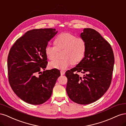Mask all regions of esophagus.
<instances>
[{
  "label": "esophagus",
  "mask_w": 126,
  "mask_h": 126,
  "mask_svg": "<svg viewBox=\"0 0 126 126\" xmlns=\"http://www.w3.org/2000/svg\"><path fill=\"white\" fill-rule=\"evenodd\" d=\"M60 73H61V75H64V74H65V71H63V70H61Z\"/></svg>",
  "instance_id": "esophagus-1"
}]
</instances>
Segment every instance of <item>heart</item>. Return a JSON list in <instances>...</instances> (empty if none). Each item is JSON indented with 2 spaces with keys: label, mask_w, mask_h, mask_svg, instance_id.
I'll return each instance as SVG.
<instances>
[{
  "label": "heart",
  "mask_w": 126,
  "mask_h": 126,
  "mask_svg": "<svg viewBox=\"0 0 126 126\" xmlns=\"http://www.w3.org/2000/svg\"><path fill=\"white\" fill-rule=\"evenodd\" d=\"M55 47L47 45L45 53L47 58L50 60H54L56 58L57 50L62 52L60 60H55L50 63L51 68L65 70L71 64H77L84 58L87 45L85 40L81 38H76L74 35L68 32L61 33L54 40Z\"/></svg>",
  "instance_id": "heart-1"
}]
</instances>
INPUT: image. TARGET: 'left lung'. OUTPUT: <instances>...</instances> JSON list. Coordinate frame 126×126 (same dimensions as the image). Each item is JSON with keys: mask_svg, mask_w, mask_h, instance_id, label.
Segmentation results:
<instances>
[{"mask_svg": "<svg viewBox=\"0 0 126 126\" xmlns=\"http://www.w3.org/2000/svg\"><path fill=\"white\" fill-rule=\"evenodd\" d=\"M80 37L86 41V54L77 66L66 72V91L72 101L87 105L100 99L108 89L115 59L111 46L96 30L84 28ZM76 71L84 75L81 78Z\"/></svg>", "mask_w": 126, "mask_h": 126, "instance_id": "1", "label": "left lung"}]
</instances>
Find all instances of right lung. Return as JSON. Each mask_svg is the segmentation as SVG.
<instances>
[{
    "label": "right lung",
    "instance_id": "right-lung-1",
    "mask_svg": "<svg viewBox=\"0 0 126 126\" xmlns=\"http://www.w3.org/2000/svg\"><path fill=\"white\" fill-rule=\"evenodd\" d=\"M58 32L52 28L29 30L9 51L7 67L10 85L17 96L28 104L40 105L47 101L60 76L56 68L37 76L47 67L45 49Z\"/></svg>",
    "mask_w": 126,
    "mask_h": 126
}]
</instances>
